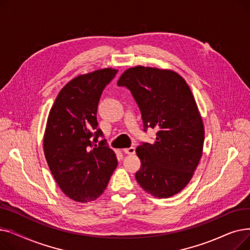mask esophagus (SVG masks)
<instances>
[{"instance_id": "1", "label": "esophagus", "mask_w": 250, "mask_h": 250, "mask_svg": "<svg viewBox=\"0 0 250 250\" xmlns=\"http://www.w3.org/2000/svg\"><path fill=\"white\" fill-rule=\"evenodd\" d=\"M124 152L127 155H134L136 153V148L135 147H130V148H127V149H125Z\"/></svg>"}]
</instances>
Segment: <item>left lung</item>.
I'll use <instances>...</instances> for the list:
<instances>
[{
    "label": "left lung",
    "instance_id": "1",
    "mask_svg": "<svg viewBox=\"0 0 250 250\" xmlns=\"http://www.w3.org/2000/svg\"><path fill=\"white\" fill-rule=\"evenodd\" d=\"M117 84L132 92L144 130L157 129L153 144L136 150V179L155 198H170L188 186L203 154L204 124L191 90L176 72L143 65L125 70Z\"/></svg>",
    "mask_w": 250,
    "mask_h": 250
}]
</instances>
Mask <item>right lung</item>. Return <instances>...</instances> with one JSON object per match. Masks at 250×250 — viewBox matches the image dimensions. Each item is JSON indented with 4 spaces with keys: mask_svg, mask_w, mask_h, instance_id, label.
Listing matches in <instances>:
<instances>
[{
    "mask_svg": "<svg viewBox=\"0 0 250 250\" xmlns=\"http://www.w3.org/2000/svg\"><path fill=\"white\" fill-rule=\"evenodd\" d=\"M116 74L105 68L74 78L60 91L47 117L46 162L62 191L79 203L101 195L117 166L106 140L98 142L103 133L96 118L102 91Z\"/></svg>",
    "mask_w": 250,
    "mask_h": 250,
    "instance_id": "add662e5",
    "label": "right lung"
}]
</instances>
